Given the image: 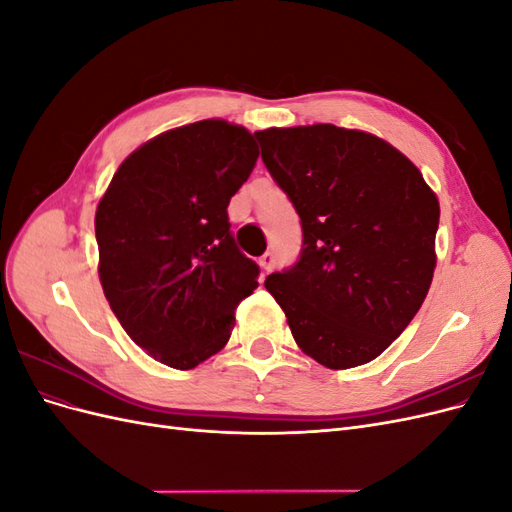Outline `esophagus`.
<instances>
[{"mask_svg":"<svg viewBox=\"0 0 512 512\" xmlns=\"http://www.w3.org/2000/svg\"><path fill=\"white\" fill-rule=\"evenodd\" d=\"M258 265H260V269H262V271H267V273H269V271L275 267V256H273L271 252H267L265 256H262V258L258 260Z\"/></svg>","mask_w":512,"mask_h":512,"instance_id":"esophagus-1","label":"esophagus"}]
</instances>
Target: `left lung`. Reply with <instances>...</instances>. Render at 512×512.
I'll list each match as a JSON object with an SVG mask.
<instances>
[{"instance_id":"left-lung-1","label":"left lung","mask_w":512,"mask_h":512,"mask_svg":"<svg viewBox=\"0 0 512 512\" xmlns=\"http://www.w3.org/2000/svg\"><path fill=\"white\" fill-rule=\"evenodd\" d=\"M303 228L265 288L294 342L329 369L374 361L421 309L436 269L438 196L401 151L333 123L254 132Z\"/></svg>"}]
</instances>
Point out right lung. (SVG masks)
Segmentation results:
<instances>
[{
	"label": "right lung",
	"mask_w": 512,
	"mask_h": 512,
	"mask_svg": "<svg viewBox=\"0 0 512 512\" xmlns=\"http://www.w3.org/2000/svg\"><path fill=\"white\" fill-rule=\"evenodd\" d=\"M256 160L243 126L196 121L130 153L98 203L104 297L132 342L168 367L220 352L258 286L226 211Z\"/></svg>",
	"instance_id": "1"
}]
</instances>
